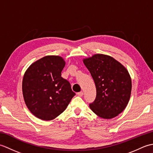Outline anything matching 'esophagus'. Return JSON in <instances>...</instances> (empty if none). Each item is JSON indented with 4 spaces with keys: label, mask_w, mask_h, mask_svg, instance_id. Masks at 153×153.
<instances>
[{
    "label": "esophagus",
    "mask_w": 153,
    "mask_h": 153,
    "mask_svg": "<svg viewBox=\"0 0 153 153\" xmlns=\"http://www.w3.org/2000/svg\"><path fill=\"white\" fill-rule=\"evenodd\" d=\"M83 95V91H80L79 93H77V95H78L79 97H82Z\"/></svg>",
    "instance_id": "esophagus-1"
}]
</instances>
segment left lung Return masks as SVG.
Returning <instances> with one entry per match:
<instances>
[{
    "mask_svg": "<svg viewBox=\"0 0 153 153\" xmlns=\"http://www.w3.org/2000/svg\"><path fill=\"white\" fill-rule=\"evenodd\" d=\"M83 62L97 90L90 108L102 118H114L123 112L130 99L131 79L128 70L112 56L102 54H94Z\"/></svg>",
    "mask_w": 153,
    "mask_h": 153,
    "instance_id": "left-lung-1",
    "label": "left lung"
}]
</instances>
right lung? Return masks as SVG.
Wrapping results in <instances>:
<instances>
[{
  "label": "right lung",
  "instance_id": "1",
  "mask_svg": "<svg viewBox=\"0 0 153 153\" xmlns=\"http://www.w3.org/2000/svg\"><path fill=\"white\" fill-rule=\"evenodd\" d=\"M59 56H44L31 64L22 81L24 99L30 111L43 120H51L62 113L76 93L61 77L65 66Z\"/></svg>",
  "mask_w": 153,
  "mask_h": 153
}]
</instances>
